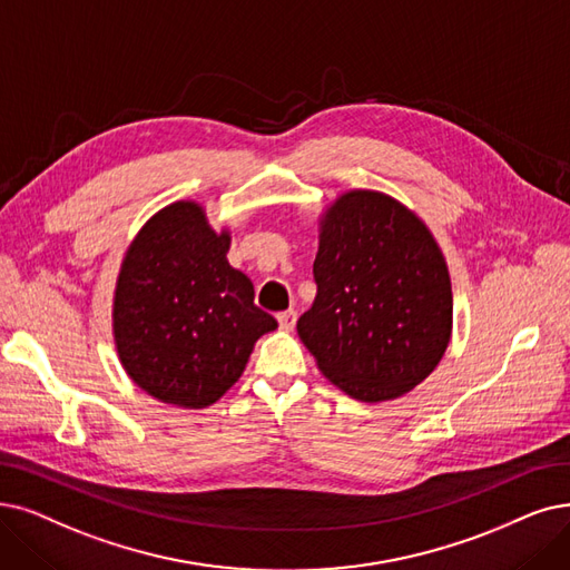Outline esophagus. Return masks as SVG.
Wrapping results in <instances>:
<instances>
[{"instance_id":"esophagus-1","label":"esophagus","mask_w":570,"mask_h":570,"mask_svg":"<svg viewBox=\"0 0 570 570\" xmlns=\"http://www.w3.org/2000/svg\"><path fill=\"white\" fill-rule=\"evenodd\" d=\"M278 317V325H281V330H292L294 327V323H297V311H283V313H278L276 315Z\"/></svg>"}]
</instances>
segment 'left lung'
<instances>
[{
	"label": "left lung",
	"instance_id": "left-lung-1",
	"mask_svg": "<svg viewBox=\"0 0 570 570\" xmlns=\"http://www.w3.org/2000/svg\"><path fill=\"white\" fill-rule=\"evenodd\" d=\"M317 294L299 317L304 346L360 402L402 397L438 367L453 325L442 249L389 194L353 189L321 215Z\"/></svg>",
	"mask_w": 570,
	"mask_h": 570
}]
</instances>
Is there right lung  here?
Returning a JSON list of instances; mask_svg holds the SVG:
<instances>
[{
  "label": "right lung",
  "instance_id": "obj_1",
  "mask_svg": "<svg viewBox=\"0 0 570 570\" xmlns=\"http://www.w3.org/2000/svg\"><path fill=\"white\" fill-rule=\"evenodd\" d=\"M196 200L158 210L132 238L114 289V344L126 374L166 404L203 409L240 379L257 338L278 327L226 259Z\"/></svg>",
  "mask_w": 570,
  "mask_h": 570
}]
</instances>
